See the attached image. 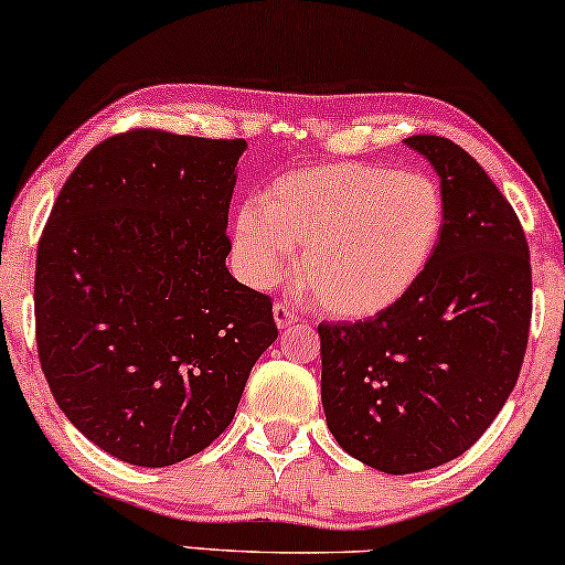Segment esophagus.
Wrapping results in <instances>:
<instances>
[{"instance_id": "esophagus-1", "label": "esophagus", "mask_w": 565, "mask_h": 565, "mask_svg": "<svg viewBox=\"0 0 565 565\" xmlns=\"http://www.w3.org/2000/svg\"><path fill=\"white\" fill-rule=\"evenodd\" d=\"M273 313H275V323H277V327H280V329H288V327H292V323L298 321L296 308H290L288 303H275Z\"/></svg>"}]
</instances>
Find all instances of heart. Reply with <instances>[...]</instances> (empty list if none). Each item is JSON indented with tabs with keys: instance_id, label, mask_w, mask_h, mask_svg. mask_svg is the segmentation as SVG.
Segmentation results:
<instances>
[{
	"instance_id": "heart-1",
	"label": "heart",
	"mask_w": 565,
	"mask_h": 565,
	"mask_svg": "<svg viewBox=\"0 0 565 565\" xmlns=\"http://www.w3.org/2000/svg\"><path fill=\"white\" fill-rule=\"evenodd\" d=\"M447 228V200L435 177L337 161L282 174L259 205L236 215L234 252L259 288L288 273L323 313L373 319L412 292L435 262Z\"/></svg>"
}]
</instances>
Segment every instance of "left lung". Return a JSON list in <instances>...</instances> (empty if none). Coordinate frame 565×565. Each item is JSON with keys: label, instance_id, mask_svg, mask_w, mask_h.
<instances>
[{"label": "left lung", "instance_id": "8db88e82", "mask_svg": "<svg viewBox=\"0 0 565 565\" xmlns=\"http://www.w3.org/2000/svg\"><path fill=\"white\" fill-rule=\"evenodd\" d=\"M406 143L439 174L443 246L391 311L319 323L329 431L393 476L450 462L491 427L520 377L532 319L530 249L509 200L450 138Z\"/></svg>", "mask_w": 565, "mask_h": 565}]
</instances>
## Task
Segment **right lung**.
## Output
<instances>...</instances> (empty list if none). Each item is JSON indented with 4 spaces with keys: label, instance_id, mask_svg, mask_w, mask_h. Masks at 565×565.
Masks as SVG:
<instances>
[{
    "label": "right lung",
    "instance_id": "obj_1",
    "mask_svg": "<svg viewBox=\"0 0 565 565\" xmlns=\"http://www.w3.org/2000/svg\"><path fill=\"white\" fill-rule=\"evenodd\" d=\"M244 138L136 128L61 188L35 259V342L66 419L113 458L164 468L223 435L277 339L273 298L228 273Z\"/></svg>",
    "mask_w": 565,
    "mask_h": 565
}]
</instances>
